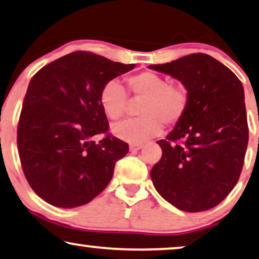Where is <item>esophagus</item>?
I'll list each match as a JSON object with an SVG mask.
<instances>
[{
    "mask_svg": "<svg viewBox=\"0 0 259 259\" xmlns=\"http://www.w3.org/2000/svg\"><path fill=\"white\" fill-rule=\"evenodd\" d=\"M142 148H143V144H142V143H140V144H130V147H129L131 152L140 150V149H142Z\"/></svg>",
    "mask_w": 259,
    "mask_h": 259,
    "instance_id": "1",
    "label": "esophagus"
}]
</instances>
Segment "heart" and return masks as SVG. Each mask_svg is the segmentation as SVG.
I'll list each match as a JSON object with an SVG mask.
<instances>
[{"label": "heart", "instance_id": "obj_1", "mask_svg": "<svg viewBox=\"0 0 259 259\" xmlns=\"http://www.w3.org/2000/svg\"><path fill=\"white\" fill-rule=\"evenodd\" d=\"M133 100L142 102L141 118L129 119L111 128L112 134L133 144L143 143L162 133L163 123L172 126L184 117L189 107V93L183 84H170L164 76L145 71L126 78ZM98 101L104 115L111 121L124 117L130 107L128 93L117 79L105 82Z\"/></svg>", "mask_w": 259, "mask_h": 259}]
</instances>
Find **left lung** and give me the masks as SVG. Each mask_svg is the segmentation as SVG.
<instances>
[{
    "label": "left lung",
    "instance_id": "obj_1",
    "mask_svg": "<svg viewBox=\"0 0 259 259\" xmlns=\"http://www.w3.org/2000/svg\"><path fill=\"white\" fill-rule=\"evenodd\" d=\"M149 68L182 82L189 93L184 117L165 140L151 169L156 190L187 212L220 204L242 172L249 141L242 82L221 62L197 53Z\"/></svg>",
    "mask_w": 259,
    "mask_h": 259
}]
</instances>
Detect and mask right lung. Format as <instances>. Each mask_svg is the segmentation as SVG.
I'll return each mask as SVG.
<instances>
[{"instance_id": "1", "label": "right lung", "mask_w": 259, "mask_h": 259, "mask_svg": "<svg viewBox=\"0 0 259 259\" xmlns=\"http://www.w3.org/2000/svg\"><path fill=\"white\" fill-rule=\"evenodd\" d=\"M135 64L75 52L32 76L24 96L17 148L29 185L58 207L84 205L107 188L129 145L108 134L98 95ZM104 133L96 144L92 137Z\"/></svg>"}]
</instances>
